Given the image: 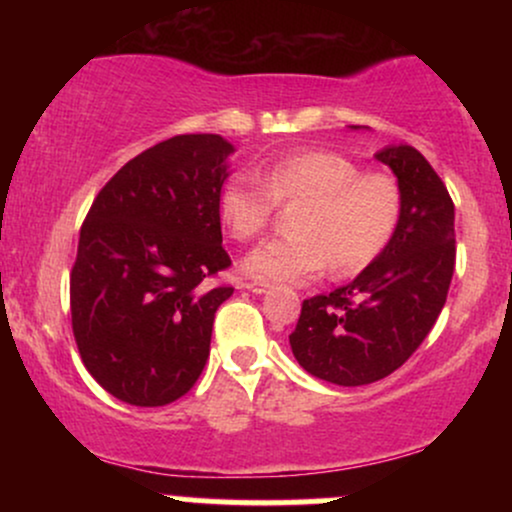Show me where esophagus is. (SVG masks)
<instances>
[{"label":"esophagus","mask_w":512,"mask_h":512,"mask_svg":"<svg viewBox=\"0 0 512 512\" xmlns=\"http://www.w3.org/2000/svg\"><path fill=\"white\" fill-rule=\"evenodd\" d=\"M245 289L248 291H252V293H264L269 289V281H257V279H250V281H245Z\"/></svg>","instance_id":"1"}]
</instances>
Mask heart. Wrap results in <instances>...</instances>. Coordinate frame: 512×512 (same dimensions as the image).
<instances>
[{
  "mask_svg": "<svg viewBox=\"0 0 512 512\" xmlns=\"http://www.w3.org/2000/svg\"><path fill=\"white\" fill-rule=\"evenodd\" d=\"M276 204H301L293 236L272 238L245 257V272L274 281H308L327 267L332 274L363 272L383 255L402 219V192L385 173H363L337 151L301 149L279 156L262 180L236 173L223 185L219 214L236 240L260 236Z\"/></svg>",
  "mask_w": 512,
  "mask_h": 512,
  "instance_id": "b5f03b06",
  "label": "heart"
}]
</instances>
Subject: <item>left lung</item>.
Listing matches in <instances>:
<instances>
[{"label":"left lung","instance_id":"8db88e82","mask_svg":"<svg viewBox=\"0 0 512 512\" xmlns=\"http://www.w3.org/2000/svg\"><path fill=\"white\" fill-rule=\"evenodd\" d=\"M402 192V219L383 255L351 284L303 301L289 334L296 361L315 378L356 387L383 380L436 325L455 272V204L414 146L375 154Z\"/></svg>","mask_w":512,"mask_h":512}]
</instances>
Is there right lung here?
I'll return each instance as SVG.
<instances>
[{
  "mask_svg": "<svg viewBox=\"0 0 512 512\" xmlns=\"http://www.w3.org/2000/svg\"><path fill=\"white\" fill-rule=\"evenodd\" d=\"M233 146L178 134L134 156L103 185L69 274L81 361L105 392L163 407L192 390L231 284L219 195Z\"/></svg>",
  "mask_w": 512,
  "mask_h": 512,
  "instance_id": "right-lung-1",
  "label": "right lung"
}]
</instances>
